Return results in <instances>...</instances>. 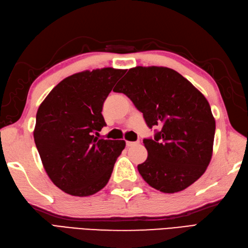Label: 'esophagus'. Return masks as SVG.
<instances>
[{"instance_id":"34e87169","label":"esophagus","mask_w":248,"mask_h":248,"mask_svg":"<svg viewBox=\"0 0 248 248\" xmlns=\"http://www.w3.org/2000/svg\"><path fill=\"white\" fill-rule=\"evenodd\" d=\"M136 143H138V142H132V141H126V146H127V147H130V146H132V145H135Z\"/></svg>"}]
</instances>
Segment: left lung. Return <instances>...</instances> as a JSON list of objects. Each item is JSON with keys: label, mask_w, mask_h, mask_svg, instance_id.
Here are the masks:
<instances>
[{"label": "left lung", "mask_w": 248, "mask_h": 248, "mask_svg": "<svg viewBox=\"0 0 248 248\" xmlns=\"http://www.w3.org/2000/svg\"><path fill=\"white\" fill-rule=\"evenodd\" d=\"M143 113L154 139H144L147 159L138 165L146 183L165 194L200 178L213 155L216 121L206 98L176 70L137 66L113 89Z\"/></svg>", "instance_id": "1"}]
</instances>
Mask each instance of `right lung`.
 <instances>
[{
  "label": "right lung",
  "mask_w": 248,
  "mask_h": 248,
  "mask_svg": "<svg viewBox=\"0 0 248 248\" xmlns=\"http://www.w3.org/2000/svg\"><path fill=\"white\" fill-rule=\"evenodd\" d=\"M124 69L85 70L64 78L42 102L33 138L53 184L76 197L92 196L108 183L123 140L95 137L106 126L102 108Z\"/></svg>",
  "instance_id": "add662e5"
}]
</instances>
